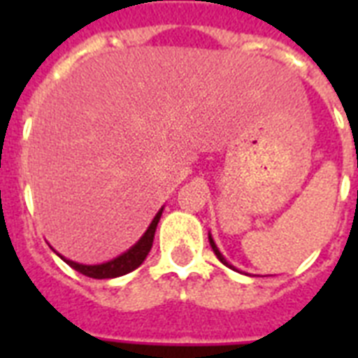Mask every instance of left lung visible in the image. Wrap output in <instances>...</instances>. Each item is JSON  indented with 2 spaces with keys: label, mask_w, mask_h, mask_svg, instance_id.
<instances>
[{
  "label": "left lung",
  "mask_w": 358,
  "mask_h": 358,
  "mask_svg": "<svg viewBox=\"0 0 358 358\" xmlns=\"http://www.w3.org/2000/svg\"><path fill=\"white\" fill-rule=\"evenodd\" d=\"M208 239H210V245H212V250H213V252H215V256H217L219 260H221V264H224V266L230 267V269H234V271H236V267L232 266V264H229V262H227V258H224V256L221 255V250L217 249V245H215V241H213L212 234H208Z\"/></svg>",
  "instance_id": "1"
}]
</instances>
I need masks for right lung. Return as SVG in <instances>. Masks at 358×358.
<instances>
[{
	"mask_svg": "<svg viewBox=\"0 0 358 358\" xmlns=\"http://www.w3.org/2000/svg\"><path fill=\"white\" fill-rule=\"evenodd\" d=\"M163 208L156 213V217L152 219V223L148 224V229L145 230V234L141 236L139 241L135 245H131L126 252L119 255L117 258L109 262H103V264H94V266H87V264H78L74 260H69L64 258L63 255H59V258H63L66 264H69L72 269L80 271L81 275L91 278H115V277H122L126 273L134 271L137 267L145 262V258L148 256L152 249V243H154V234H156V227L159 223V217H162Z\"/></svg>",
	"mask_w": 358,
	"mask_h": 358,
	"instance_id": "right-lung-1",
	"label": "right lung"
}]
</instances>
